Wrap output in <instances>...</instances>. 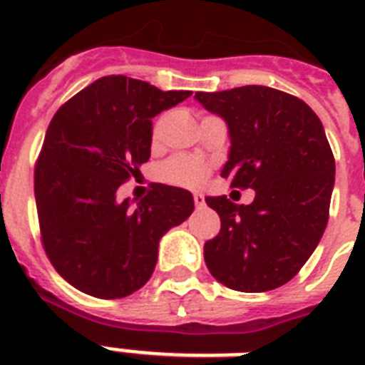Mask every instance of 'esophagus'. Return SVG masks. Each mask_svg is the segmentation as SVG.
I'll return each instance as SVG.
<instances>
[{
	"label": "esophagus",
	"instance_id": "obj_1",
	"mask_svg": "<svg viewBox=\"0 0 365 365\" xmlns=\"http://www.w3.org/2000/svg\"><path fill=\"white\" fill-rule=\"evenodd\" d=\"M193 200H195V206H197V208H202V206H205V195L202 193H195Z\"/></svg>",
	"mask_w": 365,
	"mask_h": 365
}]
</instances>
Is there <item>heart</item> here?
I'll list each match as a JSON object with an SVG mask.
<instances>
[{"label": "heart", "mask_w": 365, "mask_h": 365, "mask_svg": "<svg viewBox=\"0 0 365 365\" xmlns=\"http://www.w3.org/2000/svg\"><path fill=\"white\" fill-rule=\"evenodd\" d=\"M160 136V121L153 125L151 130V138L153 142H157ZM210 174V166L208 163L199 157H191V155H176L159 168V176L165 182L172 183V185H180V187L197 189L206 182V178Z\"/></svg>", "instance_id": "obj_1"}]
</instances>
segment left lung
I'll return each instance as SVG.
<instances>
[{
    "label": "left lung",
    "mask_w": 365,
    "mask_h": 365,
    "mask_svg": "<svg viewBox=\"0 0 365 365\" xmlns=\"http://www.w3.org/2000/svg\"><path fill=\"white\" fill-rule=\"evenodd\" d=\"M227 123L231 149L222 170L231 187L254 189L252 205L206 197L222 229L205 244L217 282L269 292L299 272L328 225L335 159L322 121L297 96L261 85L197 93Z\"/></svg>",
    "instance_id": "8db88e82"
}]
</instances>
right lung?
Segmentation results:
<instances>
[{
    "mask_svg": "<svg viewBox=\"0 0 365 365\" xmlns=\"http://www.w3.org/2000/svg\"><path fill=\"white\" fill-rule=\"evenodd\" d=\"M189 96L108 76L54 113L34 176L37 217L48 259L83 294H134L153 274L160 237L191 216L193 195L182 187L157 183L134 207L117 199L149 160L151 119Z\"/></svg>",
    "mask_w": 365,
    "mask_h": 365,
    "instance_id": "1",
    "label": "right lung"
}]
</instances>
